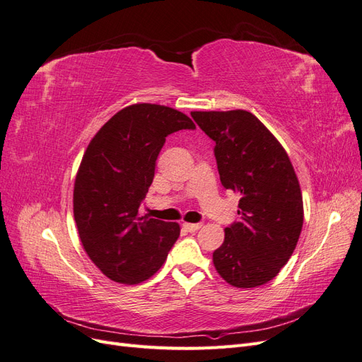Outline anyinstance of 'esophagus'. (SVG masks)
<instances>
[{"label": "esophagus", "instance_id": "34e87169", "mask_svg": "<svg viewBox=\"0 0 362 362\" xmlns=\"http://www.w3.org/2000/svg\"><path fill=\"white\" fill-rule=\"evenodd\" d=\"M201 226H202V223H184V228L187 229L189 233H196L198 229H201Z\"/></svg>", "mask_w": 362, "mask_h": 362}]
</instances>
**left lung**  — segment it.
Listing matches in <instances>:
<instances>
[{"label": "left lung", "mask_w": 362, "mask_h": 362, "mask_svg": "<svg viewBox=\"0 0 362 362\" xmlns=\"http://www.w3.org/2000/svg\"><path fill=\"white\" fill-rule=\"evenodd\" d=\"M192 117L214 140L222 185L240 194V222L225 228L214 267L234 287L262 286L287 264L302 231L303 202L291 161L249 112H193Z\"/></svg>", "instance_id": "8db88e82"}]
</instances>
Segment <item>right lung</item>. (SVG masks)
Returning a JSON list of instances; mask_svg holds the SVG:
<instances>
[{"mask_svg":"<svg viewBox=\"0 0 362 362\" xmlns=\"http://www.w3.org/2000/svg\"><path fill=\"white\" fill-rule=\"evenodd\" d=\"M170 107L134 104L117 112L87 146L74 187V217L87 255L112 281L139 284L166 261L180 225L139 214L166 137L194 129Z\"/></svg>","mask_w":362,"mask_h":362,"instance_id":"1","label":"right lung"}]
</instances>
